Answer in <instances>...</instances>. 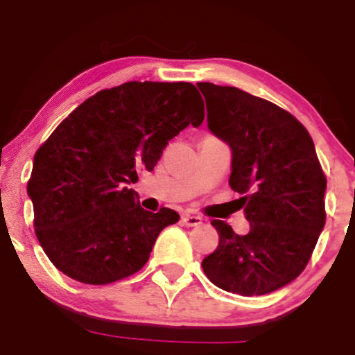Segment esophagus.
<instances>
[{"label":"esophagus","mask_w":355,"mask_h":355,"mask_svg":"<svg viewBox=\"0 0 355 355\" xmlns=\"http://www.w3.org/2000/svg\"><path fill=\"white\" fill-rule=\"evenodd\" d=\"M182 223L187 227H198V225H202L203 220H202V217H198V215L185 214L182 217Z\"/></svg>","instance_id":"34e87169"}]
</instances>
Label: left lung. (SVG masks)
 Returning <instances> with one entry per match:
<instances>
[{
  "mask_svg": "<svg viewBox=\"0 0 355 355\" xmlns=\"http://www.w3.org/2000/svg\"><path fill=\"white\" fill-rule=\"evenodd\" d=\"M197 87L210 132L232 150L229 183L250 222L247 235L211 222L218 247L203 259V272L232 294H270L300 275L325 225L327 180L315 146L305 126L270 101L235 87Z\"/></svg>",
  "mask_w": 355,
  "mask_h": 355,
  "instance_id": "left-lung-1",
  "label": "left lung"
}]
</instances>
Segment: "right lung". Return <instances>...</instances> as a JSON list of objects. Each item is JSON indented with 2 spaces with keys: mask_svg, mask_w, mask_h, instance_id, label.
<instances>
[{
  "mask_svg": "<svg viewBox=\"0 0 355 355\" xmlns=\"http://www.w3.org/2000/svg\"><path fill=\"white\" fill-rule=\"evenodd\" d=\"M203 118L200 93L187 81H128L73 110L35 153L28 182L36 237L53 266L92 285L140 270L158 234L180 215L141 209L128 185Z\"/></svg>",
  "mask_w": 355,
  "mask_h": 355,
  "instance_id": "obj_1",
  "label": "right lung"
}]
</instances>
